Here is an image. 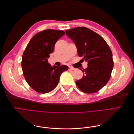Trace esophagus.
I'll list each match as a JSON object with an SVG mask.
<instances>
[{"instance_id": "34e87169", "label": "esophagus", "mask_w": 134, "mask_h": 134, "mask_svg": "<svg viewBox=\"0 0 134 134\" xmlns=\"http://www.w3.org/2000/svg\"><path fill=\"white\" fill-rule=\"evenodd\" d=\"M69 70H75V69L71 67V66H69Z\"/></svg>"}]
</instances>
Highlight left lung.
<instances>
[{
    "mask_svg": "<svg viewBox=\"0 0 134 134\" xmlns=\"http://www.w3.org/2000/svg\"><path fill=\"white\" fill-rule=\"evenodd\" d=\"M65 31L75 43L78 55L88 62V67L82 70L83 78L76 81L77 87L86 93L98 92L111 77L113 62L110 48L100 35L88 28L76 27Z\"/></svg>",
    "mask_w": 134,
    "mask_h": 134,
    "instance_id": "8db88e82",
    "label": "left lung"
}]
</instances>
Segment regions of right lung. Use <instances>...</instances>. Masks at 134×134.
<instances>
[{"mask_svg": "<svg viewBox=\"0 0 134 134\" xmlns=\"http://www.w3.org/2000/svg\"><path fill=\"white\" fill-rule=\"evenodd\" d=\"M63 31L46 30L32 37L23 52V73L27 83L38 93L50 92L57 86L60 76L68 66H51L48 63L58 40L64 35Z\"/></svg>", "mask_w": 134, "mask_h": 134, "instance_id": "obj_1", "label": "right lung"}]
</instances>
